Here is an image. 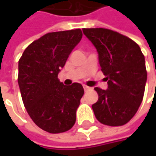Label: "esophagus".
Instances as JSON below:
<instances>
[{"label": "esophagus", "instance_id": "1", "mask_svg": "<svg viewBox=\"0 0 156 156\" xmlns=\"http://www.w3.org/2000/svg\"><path fill=\"white\" fill-rule=\"evenodd\" d=\"M83 88H84V90H85V91H87V90L88 89V88H89V87H87V86H86V85H83Z\"/></svg>", "mask_w": 156, "mask_h": 156}]
</instances>
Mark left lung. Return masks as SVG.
<instances>
[{
	"instance_id": "left-lung-1",
	"label": "left lung",
	"mask_w": 156,
	"mask_h": 156,
	"mask_svg": "<svg viewBox=\"0 0 156 156\" xmlns=\"http://www.w3.org/2000/svg\"><path fill=\"white\" fill-rule=\"evenodd\" d=\"M95 47L101 71L108 81L104 90L94 87L98 101L92 105L100 122L122 126L134 117L141 105L147 81L145 58L137 43L107 28H83Z\"/></svg>"
}]
</instances>
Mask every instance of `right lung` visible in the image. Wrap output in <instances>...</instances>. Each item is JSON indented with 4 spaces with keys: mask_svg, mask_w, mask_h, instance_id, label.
<instances>
[{
    "mask_svg": "<svg viewBox=\"0 0 156 156\" xmlns=\"http://www.w3.org/2000/svg\"><path fill=\"white\" fill-rule=\"evenodd\" d=\"M80 28L48 33L33 41L18 64V84L27 114L39 128L51 134L66 132L75 123L84 89L66 86L58 74L81 40Z\"/></svg>",
    "mask_w": 156,
    "mask_h": 156,
    "instance_id": "1",
    "label": "right lung"
}]
</instances>
